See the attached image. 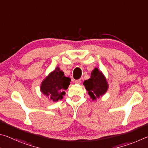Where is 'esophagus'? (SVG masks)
<instances>
[{
	"mask_svg": "<svg viewBox=\"0 0 148 148\" xmlns=\"http://www.w3.org/2000/svg\"><path fill=\"white\" fill-rule=\"evenodd\" d=\"M75 84H81V79L75 80Z\"/></svg>",
	"mask_w": 148,
	"mask_h": 148,
	"instance_id": "obj_1",
	"label": "esophagus"
}]
</instances>
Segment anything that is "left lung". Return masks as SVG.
Segmentation results:
<instances>
[{"label": "left lung", "instance_id": "left-lung-1", "mask_svg": "<svg viewBox=\"0 0 148 148\" xmlns=\"http://www.w3.org/2000/svg\"><path fill=\"white\" fill-rule=\"evenodd\" d=\"M83 84L92 100H95L97 97L104 95L108 87L105 77L97 68L93 70L91 73V77L86 80Z\"/></svg>", "mask_w": 148, "mask_h": 148}]
</instances>
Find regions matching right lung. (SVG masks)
Segmentation results:
<instances>
[{
	"instance_id": "obj_1",
	"label": "right lung",
	"mask_w": 148,
	"mask_h": 148,
	"mask_svg": "<svg viewBox=\"0 0 148 148\" xmlns=\"http://www.w3.org/2000/svg\"><path fill=\"white\" fill-rule=\"evenodd\" d=\"M71 79L64 76V73L56 67L48 77L43 80L41 84V92L47 95L50 100L54 102L63 98L65 90H67L70 84Z\"/></svg>"
}]
</instances>
